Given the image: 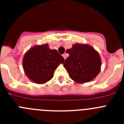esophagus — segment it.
<instances>
[{
  "label": "esophagus",
  "mask_w": 124,
  "mask_h": 124,
  "mask_svg": "<svg viewBox=\"0 0 124 124\" xmlns=\"http://www.w3.org/2000/svg\"><path fill=\"white\" fill-rule=\"evenodd\" d=\"M63 58H64V60H66V55L65 54H63Z\"/></svg>",
  "instance_id": "1"
}]
</instances>
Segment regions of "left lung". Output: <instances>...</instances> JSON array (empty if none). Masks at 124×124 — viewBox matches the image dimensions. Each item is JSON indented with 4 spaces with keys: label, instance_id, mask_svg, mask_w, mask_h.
<instances>
[{
    "label": "left lung",
    "instance_id": "1",
    "mask_svg": "<svg viewBox=\"0 0 124 124\" xmlns=\"http://www.w3.org/2000/svg\"><path fill=\"white\" fill-rule=\"evenodd\" d=\"M66 53L70 56L63 65L73 81L78 83H87L99 73L101 57L90 45L76 43L71 48L66 50Z\"/></svg>",
    "mask_w": 124,
    "mask_h": 124
}]
</instances>
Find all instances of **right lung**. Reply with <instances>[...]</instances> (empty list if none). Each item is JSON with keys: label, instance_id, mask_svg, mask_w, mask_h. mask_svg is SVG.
<instances>
[{"label": "right lung", "instance_id": "obj_1", "mask_svg": "<svg viewBox=\"0 0 124 124\" xmlns=\"http://www.w3.org/2000/svg\"><path fill=\"white\" fill-rule=\"evenodd\" d=\"M64 59L48 44L30 49L23 59V67L27 77L37 84H43L53 77L54 70Z\"/></svg>", "mask_w": 124, "mask_h": 124}]
</instances>
